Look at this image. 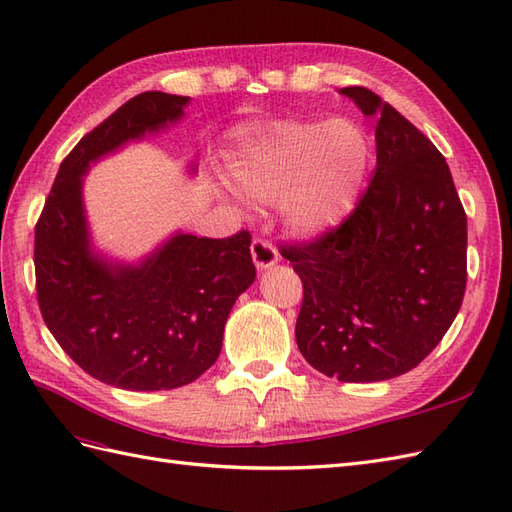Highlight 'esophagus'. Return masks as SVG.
I'll use <instances>...</instances> for the list:
<instances>
[{
	"label": "esophagus",
	"mask_w": 512,
	"mask_h": 512,
	"mask_svg": "<svg viewBox=\"0 0 512 512\" xmlns=\"http://www.w3.org/2000/svg\"><path fill=\"white\" fill-rule=\"evenodd\" d=\"M251 255H253L255 266H257L259 270H266V268L274 266V264H277V259H279L277 248L272 246L270 240H264V238H255V240H253V244H251Z\"/></svg>",
	"instance_id": "esophagus-1"
}]
</instances>
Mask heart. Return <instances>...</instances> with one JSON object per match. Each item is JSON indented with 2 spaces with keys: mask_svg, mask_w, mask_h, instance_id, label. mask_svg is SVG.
Wrapping results in <instances>:
<instances>
[{
  "mask_svg": "<svg viewBox=\"0 0 512 512\" xmlns=\"http://www.w3.org/2000/svg\"><path fill=\"white\" fill-rule=\"evenodd\" d=\"M370 157V136L357 121L279 119L240 131L231 175L253 199L283 201L290 227L316 238L357 205Z\"/></svg>",
  "mask_w": 512,
  "mask_h": 512,
  "instance_id": "obj_1",
  "label": "heart"
}]
</instances>
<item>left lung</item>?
<instances>
[{
    "instance_id": "obj_1",
    "label": "left lung",
    "mask_w": 512,
    "mask_h": 512,
    "mask_svg": "<svg viewBox=\"0 0 512 512\" xmlns=\"http://www.w3.org/2000/svg\"><path fill=\"white\" fill-rule=\"evenodd\" d=\"M339 93L376 116V170L342 225L281 244L303 281L296 344L344 383L396 378L448 333L467 283V216L445 157L372 90Z\"/></svg>"
}]
</instances>
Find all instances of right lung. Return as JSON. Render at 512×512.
<instances>
[{"mask_svg": "<svg viewBox=\"0 0 512 512\" xmlns=\"http://www.w3.org/2000/svg\"><path fill=\"white\" fill-rule=\"evenodd\" d=\"M190 99L149 90L110 114L64 157L34 231L36 296L62 350L97 381L129 391L196 381L220 355L238 296L255 281L251 233H177L138 266L90 248L82 177L101 155L183 116Z\"/></svg>", "mask_w": 512, "mask_h": 512, "instance_id": "right-lung-1", "label": "right lung"}]
</instances>
